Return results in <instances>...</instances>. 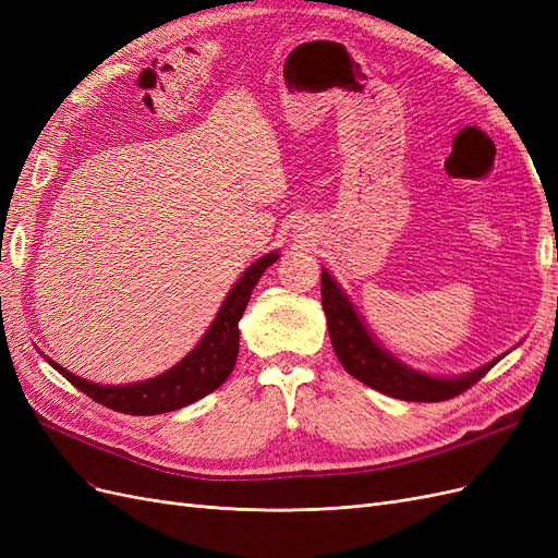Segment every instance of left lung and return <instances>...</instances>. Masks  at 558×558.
I'll return each mask as SVG.
<instances>
[{
  "mask_svg": "<svg viewBox=\"0 0 558 558\" xmlns=\"http://www.w3.org/2000/svg\"><path fill=\"white\" fill-rule=\"evenodd\" d=\"M320 302H324V312L328 318L330 342L342 367L351 377H356L384 396L412 402L449 400L468 391L472 384H477L500 361L496 359L475 369V373L461 377H430L416 373V369L402 365L396 356H391V353L375 342V337L367 332L349 298L326 269H320Z\"/></svg>",
  "mask_w": 558,
  "mask_h": 558,
  "instance_id": "obj_1",
  "label": "left lung"
}]
</instances>
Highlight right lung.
<instances>
[{
	"mask_svg": "<svg viewBox=\"0 0 558 558\" xmlns=\"http://www.w3.org/2000/svg\"><path fill=\"white\" fill-rule=\"evenodd\" d=\"M277 258L279 251H272L253 263L242 275V279L232 286V291L223 300L221 310H218L214 324L209 326L205 337H202L199 344L183 361H179L174 367L154 379L125 386H99L66 373L56 361H46L66 381H72L81 393H86L95 402L116 412L154 416L181 410L185 404L209 396L230 377L240 351V318L248 305L253 286L258 283L269 265L277 263Z\"/></svg>",
	"mask_w": 558,
	"mask_h": 558,
	"instance_id": "1",
	"label": "right lung"
}]
</instances>
